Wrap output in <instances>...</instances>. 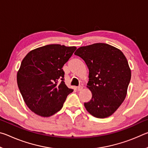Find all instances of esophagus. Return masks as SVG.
I'll list each match as a JSON object with an SVG mask.
<instances>
[{
  "label": "esophagus",
  "instance_id": "1",
  "mask_svg": "<svg viewBox=\"0 0 148 148\" xmlns=\"http://www.w3.org/2000/svg\"><path fill=\"white\" fill-rule=\"evenodd\" d=\"M82 89H83V86H79L77 87V90H78V91H81V90H82Z\"/></svg>",
  "mask_w": 148,
  "mask_h": 148
}]
</instances>
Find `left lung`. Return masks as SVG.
I'll return each mask as SVG.
<instances>
[{"instance_id": "1", "label": "left lung", "mask_w": 148, "mask_h": 148, "mask_svg": "<svg viewBox=\"0 0 148 148\" xmlns=\"http://www.w3.org/2000/svg\"><path fill=\"white\" fill-rule=\"evenodd\" d=\"M89 69L87 87L92 98L84 106L97 118L112 116L127 96L131 77L128 61L121 50L111 45L96 43L79 47L74 53Z\"/></svg>"}]
</instances>
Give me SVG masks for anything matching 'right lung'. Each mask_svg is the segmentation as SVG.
I'll return each mask as SVG.
<instances>
[{"instance_id":"right-lung-1","label":"right lung","mask_w":148,"mask_h":148,"mask_svg":"<svg viewBox=\"0 0 148 148\" xmlns=\"http://www.w3.org/2000/svg\"><path fill=\"white\" fill-rule=\"evenodd\" d=\"M76 47L49 44L31 50L24 57L17 73L20 92L29 108L47 117L61 110L73 90L64 82L63 65Z\"/></svg>"}]
</instances>
